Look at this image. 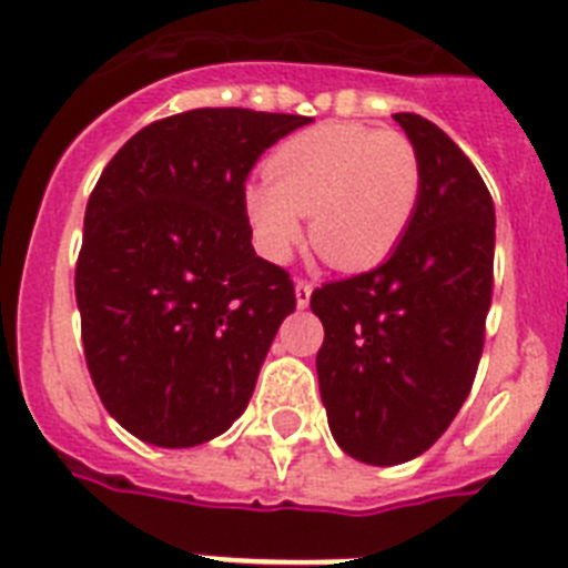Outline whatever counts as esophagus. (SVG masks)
Wrapping results in <instances>:
<instances>
[{
	"instance_id": "1",
	"label": "esophagus",
	"mask_w": 568,
	"mask_h": 568,
	"mask_svg": "<svg viewBox=\"0 0 568 568\" xmlns=\"http://www.w3.org/2000/svg\"><path fill=\"white\" fill-rule=\"evenodd\" d=\"M310 295H313V284H310L307 278L295 281V304H298L301 310L310 304Z\"/></svg>"
}]
</instances>
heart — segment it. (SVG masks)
Here are the masks:
<instances>
[{
  "mask_svg": "<svg viewBox=\"0 0 568 568\" xmlns=\"http://www.w3.org/2000/svg\"><path fill=\"white\" fill-rule=\"evenodd\" d=\"M267 182L241 193L258 253L284 261L310 215V241L333 267L358 273L386 258L415 219L424 184L420 155L400 130L324 122L281 142Z\"/></svg>",
  "mask_w": 568,
  "mask_h": 568,
  "instance_id": "1",
  "label": "heart"
}]
</instances>
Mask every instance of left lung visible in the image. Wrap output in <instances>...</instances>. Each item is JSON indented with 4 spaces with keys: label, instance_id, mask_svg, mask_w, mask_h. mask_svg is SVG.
<instances>
[{
    "label": "left lung",
    "instance_id": "8db88e82",
    "mask_svg": "<svg viewBox=\"0 0 568 568\" xmlns=\"http://www.w3.org/2000/svg\"><path fill=\"white\" fill-rule=\"evenodd\" d=\"M395 122L424 170L413 224L384 264L310 298L324 324L315 366L333 438L373 466L418 458L464 406L495 264V204L475 164L424 115Z\"/></svg>",
    "mask_w": 568,
    "mask_h": 568
}]
</instances>
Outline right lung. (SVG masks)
Returning a JSON list of instances; mask_svg holds the SVG:
<instances>
[{"label":"right lung","instance_id":"1","mask_svg":"<svg viewBox=\"0 0 568 568\" xmlns=\"http://www.w3.org/2000/svg\"><path fill=\"white\" fill-rule=\"evenodd\" d=\"M310 122L187 110L139 130L99 175L77 261L84 361L144 444L199 446L247 409L295 290L255 255L241 193L258 155Z\"/></svg>","mask_w":568,"mask_h":568}]
</instances>
